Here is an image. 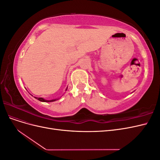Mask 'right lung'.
Segmentation results:
<instances>
[{
  "label": "right lung",
  "mask_w": 160,
  "mask_h": 160,
  "mask_svg": "<svg viewBox=\"0 0 160 160\" xmlns=\"http://www.w3.org/2000/svg\"><path fill=\"white\" fill-rule=\"evenodd\" d=\"M67 88H66L65 91H67ZM34 98H35L37 99H38V101H42V102H52V101H57L58 99H59V98H57V99H51V100H46V99H43L42 98H36V97H34Z\"/></svg>",
  "instance_id": "1"
}]
</instances>
